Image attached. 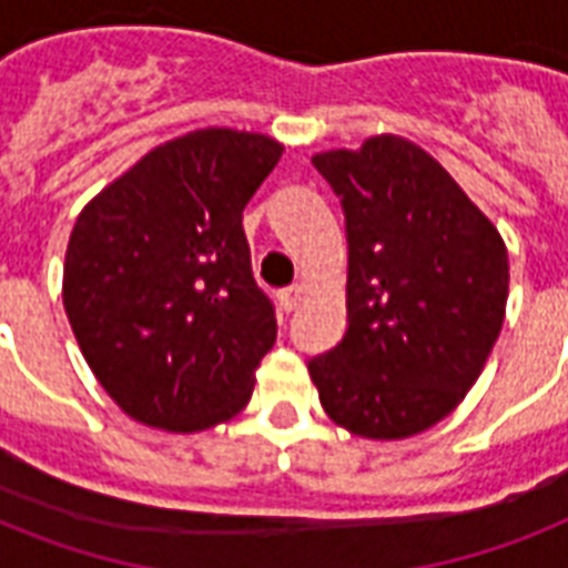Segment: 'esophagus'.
Returning a JSON list of instances; mask_svg holds the SVG:
<instances>
[{
	"label": "esophagus",
	"mask_w": 568,
	"mask_h": 568,
	"mask_svg": "<svg viewBox=\"0 0 568 568\" xmlns=\"http://www.w3.org/2000/svg\"><path fill=\"white\" fill-rule=\"evenodd\" d=\"M303 301V285H285L283 292H280V306H283L285 312H294L297 310V303Z\"/></svg>",
	"instance_id": "34e87169"
}]
</instances>
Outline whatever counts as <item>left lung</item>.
I'll return each instance as SVG.
<instances>
[{
    "label": "left lung",
    "instance_id": "obj_1",
    "mask_svg": "<svg viewBox=\"0 0 568 568\" xmlns=\"http://www.w3.org/2000/svg\"><path fill=\"white\" fill-rule=\"evenodd\" d=\"M312 164L347 230V329L310 359L324 413L406 439L457 409L504 324L510 265L493 221L422 146L374 135Z\"/></svg>",
    "mask_w": 568,
    "mask_h": 568
}]
</instances>
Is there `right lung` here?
Instances as JSON below:
<instances>
[{
  "label": "right lung",
  "mask_w": 568,
  "mask_h": 568,
  "mask_svg": "<svg viewBox=\"0 0 568 568\" xmlns=\"http://www.w3.org/2000/svg\"><path fill=\"white\" fill-rule=\"evenodd\" d=\"M280 155L267 135L196 129L150 150L75 217L67 318L135 422L194 433L247 406L276 318L241 212Z\"/></svg>",
  "instance_id": "right-lung-1"
}]
</instances>
